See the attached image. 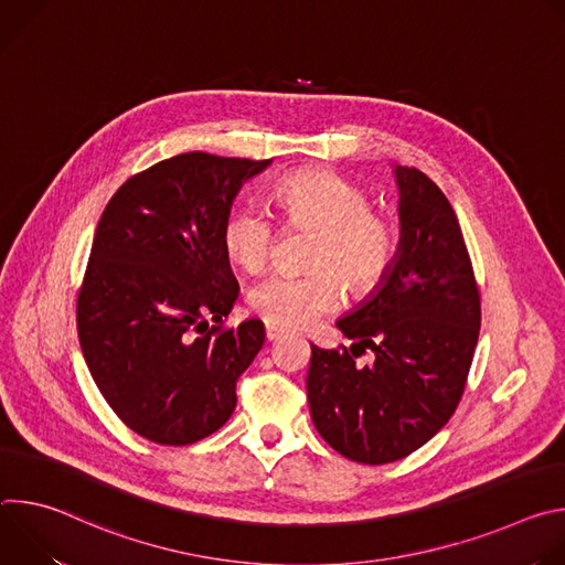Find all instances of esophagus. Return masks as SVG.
<instances>
[{
  "mask_svg": "<svg viewBox=\"0 0 565 565\" xmlns=\"http://www.w3.org/2000/svg\"><path fill=\"white\" fill-rule=\"evenodd\" d=\"M284 335V331L279 329V327H273V324H266V340L268 342H275V340H279Z\"/></svg>",
  "mask_w": 565,
  "mask_h": 565,
  "instance_id": "1",
  "label": "esophagus"
}]
</instances>
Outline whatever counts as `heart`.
I'll use <instances>...</instances> for the list:
<instances>
[{
	"instance_id": "b5f03b06",
	"label": "heart",
	"mask_w": 565,
	"mask_h": 565,
	"mask_svg": "<svg viewBox=\"0 0 565 565\" xmlns=\"http://www.w3.org/2000/svg\"><path fill=\"white\" fill-rule=\"evenodd\" d=\"M277 199L290 225L317 232L308 257L315 270L273 275L250 290L248 303L266 324L303 329L340 308L339 276L351 292H366L391 268L393 225L369 210V196L358 185L333 172H299L277 185ZM275 236V218L255 203L232 212L221 234L227 259L246 273L268 264Z\"/></svg>"
}]
</instances>
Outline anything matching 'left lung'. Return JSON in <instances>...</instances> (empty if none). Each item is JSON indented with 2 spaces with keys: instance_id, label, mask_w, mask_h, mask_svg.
<instances>
[{
  "instance_id": "1",
  "label": "left lung",
  "mask_w": 565,
  "mask_h": 565,
  "mask_svg": "<svg viewBox=\"0 0 565 565\" xmlns=\"http://www.w3.org/2000/svg\"><path fill=\"white\" fill-rule=\"evenodd\" d=\"M399 241L377 286L335 327L353 344H310L315 429L342 456L384 465L429 443L454 416L480 331V297L456 212L416 168H393ZM359 351L355 352L354 349ZM366 348L374 362L354 358Z\"/></svg>"
}]
</instances>
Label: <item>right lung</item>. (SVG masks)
<instances>
[{"label": "right lung", "mask_w": 565, "mask_h": 565, "mask_svg": "<svg viewBox=\"0 0 565 565\" xmlns=\"http://www.w3.org/2000/svg\"><path fill=\"white\" fill-rule=\"evenodd\" d=\"M273 160L203 151L160 160L107 203L77 295L85 362L116 416L158 445H192L236 407L264 321L221 329L238 297L223 250L232 203Z\"/></svg>", "instance_id": "add662e5"}]
</instances>
